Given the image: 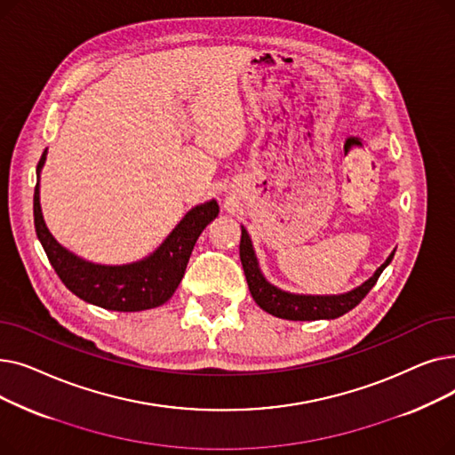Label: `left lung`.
Wrapping results in <instances>:
<instances>
[{
    "label": "left lung",
    "mask_w": 455,
    "mask_h": 455,
    "mask_svg": "<svg viewBox=\"0 0 455 455\" xmlns=\"http://www.w3.org/2000/svg\"><path fill=\"white\" fill-rule=\"evenodd\" d=\"M395 251L387 256V259L381 264L374 275L365 280L362 285L339 295H302V293H290L285 290L276 288L271 283L264 273L259 269V261L256 258L252 240L247 228L242 225V242H240V258L245 271V278L249 283V291L254 302L264 309V312L288 319V321H319V319H338L350 312L352 307L360 304L365 295L372 290V285L384 273V269L391 264Z\"/></svg>",
    "instance_id": "obj_1"
}]
</instances>
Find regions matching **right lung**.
Listing matches in <instances>:
<instances>
[{"instance_id": "obj_1", "label": "right lung", "mask_w": 455, "mask_h": 455, "mask_svg": "<svg viewBox=\"0 0 455 455\" xmlns=\"http://www.w3.org/2000/svg\"><path fill=\"white\" fill-rule=\"evenodd\" d=\"M47 149L36 165V188L33 199L35 228L55 273L66 288L88 304L112 312H141L170 300L184 276L188 259L197 237L210 221L218 218V201L210 199L186 212L179 225L146 258L131 264L107 266L84 259L60 245L44 221L40 206V173Z\"/></svg>"}]
</instances>
